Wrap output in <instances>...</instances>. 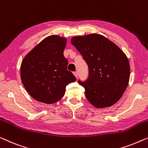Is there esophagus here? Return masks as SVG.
Returning <instances> with one entry per match:
<instances>
[{
	"label": "esophagus",
	"mask_w": 148,
	"mask_h": 148,
	"mask_svg": "<svg viewBox=\"0 0 148 148\" xmlns=\"http://www.w3.org/2000/svg\"><path fill=\"white\" fill-rule=\"evenodd\" d=\"M74 76H75V77H76V78H78V72H74Z\"/></svg>",
	"instance_id": "1"
}]
</instances>
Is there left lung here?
Here are the masks:
<instances>
[{"mask_svg": "<svg viewBox=\"0 0 148 148\" xmlns=\"http://www.w3.org/2000/svg\"><path fill=\"white\" fill-rule=\"evenodd\" d=\"M71 43L89 68L88 80L78 81L87 100L97 108L112 106L128 85L130 66L126 55L115 43L96 33L72 37Z\"/></svg>", "mask_w": 148, "mask_h": 148, "instance_id": "1", "label": "left lung"}]
</instances>
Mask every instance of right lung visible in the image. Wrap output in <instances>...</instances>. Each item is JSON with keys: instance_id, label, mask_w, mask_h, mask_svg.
Instances as JSON below:
<instances>
[{"instance_id": "1", "label": "right lung", "mask_w": 148, "mask_h": 148, "mask_svg": "<svg viewBox=\"0 0 148 148\" xmlns=\"http://www.w3.org/2000/svg\"><path fill=\"white\" fill-rule=\"evenodd\" d=\"M66 42V38L58 35L46 37L22 61V83L36 101L48 104L57 102L64 95L66 86L76 81L67 70L68 60L64 56Z\"/></svg>"}]
</instances>
